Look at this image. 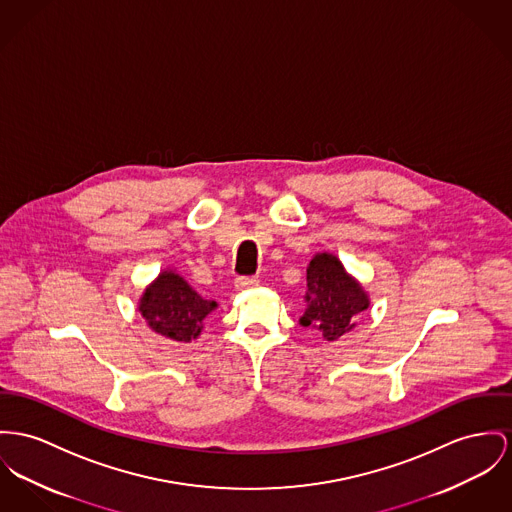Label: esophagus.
<instances>
[{"mask_svg":"<svg viewBox=\"0 0 512 512\" xmlns=\"http://www.w3.org/2000/svg\"><path fill=\"white\" fill-rule=\"evenodd\" d=\"M256 285H258V277H252V275H239L235 279L237 289H250V287H256Z\"/></svg>","mask_w":512,"mask_h":512,"instance_id":"34e87169","label":"esophagus"}]
</instances>
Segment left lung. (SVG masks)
I'll return each mask as SVG.
<instances>
[{
    "instance_id": "1",
    "label": "left lung",
    "mask_w": 512,
    "mask_h": 512,
    "mask_svg": "<svg viewBox=\"0 0 512 512\" xmlns=\"http://www.w3.org/2000/svg\"><path fill=\"white\" fill-rule=\"evenodd\" d=\"M307 310L299 318L328 341L351 332L363 310L369 308V295L361 283L345 272L338 256L316 254L307 268Z\"/></svg>"
}]
</instances>
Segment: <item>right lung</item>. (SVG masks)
I'll use <instances>...</instances> for the list:
<instances>
[{
    "instance_id": "right-lung-1",
    "label": "right lung",
    "mask_w": 512,
    "mask_h": 512,
    "mask_svg": "<svg viewBox=\"0 0 512 512\" xmlns=\"http://www.w3.org/2000/svg\"><path fill=\"white\" fill-rule=\"evenodd\" d=\"M215 308V301L202 299L172 270L159 273L139 299V312L153 332L184 343L200 336L205 316Z\"/></svg>"
}]
</instances>
